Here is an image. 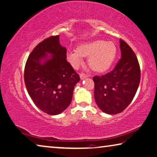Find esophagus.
Segmentation results:
<instances>
[{
  "label": "esophagus",
  "instance_id": "obj_1",
  "mask_svg": "<svg viewBox=\"0 0 157 157\" xmlns=\"http://www.w3.org/2000/svg\"><path fill=\"white\" fill-rule=\"evenodd\" d=\"M80 78H81V80H83V79L88 78V76H87V75L84 74H80Z\"/></svg>",
  "mask_w": 157,
  "mask_h": 157
}]
</instances>
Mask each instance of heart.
Instances as JSON below:
<instances>
[{
  "label": "heart",
  "mask_w": 157,
  "mask_h": 157,
  "mask_svg": "<svg viewBox=\"0 0 157 157\" xmlns=\"http://www.w3.org/2000/svg\"><path fill=\"white\" fill-rule=\"evenodd\" d=\"M117 54V46L113 42L98 40L84 43L77 47V50L69 51L67 58L74 68L82 64L83 56L88 58V65L97 73H103L110 69Z\"/></svg>",
  "instance_id": "heart-1"
}]
</instances>
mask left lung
Listing matches in <instances>:
<instances>
[{
  "instance_id": "obj_1",
  "label": "left lung",
  "mask_w": 157,
  "mask_h": 157,
  "mask_svg": "<svg viewBox=\"0 0 157 157\" xmlns=\"http://www.w3.org/2000/svg\"><path fill=\"white\" fill-rule=\"evenodd\" d=\"M122 57L116 67L104 76L94 77L95 103L103 113L115 115L132 101L139 87L140 68L132 49L120 40Z\"/></svg>"
}]
</instances>
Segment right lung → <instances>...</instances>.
I'll use <instances>...</instances> for the list:
<instances>
[{"instance_id": "obj_1", "label": "right lung", "mask_w": 157, "mask_h": 157, "mask_svg": "<svg viewBox=\"0 0 157 157\" xmlns=\"http://www.w3.org/2000/svg\"><path fill=\"white\" fill-rule=\"evenodd\" d=\"M24 79L29 96L42 112L56 115L68 108L80 77L67 61V49L61 45L59 35L47 38L34 48Z\"/></svg>"}]
</instances>
